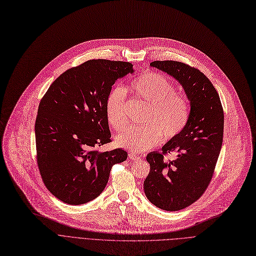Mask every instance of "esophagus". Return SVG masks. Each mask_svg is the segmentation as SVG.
I'll list each match as a JSON object with an SVG mask.
<instances>
[{"label":"esophagus","mask_w":256,"mask_h":256,"mask_svg":"<svg viewBox=\"0 0 256 256\" xmlns=\"http://www.w3.org/2000/svg\"><path fill=\"white\" fill-rule=\"evenodd\" d=\"M128 157H129V160H138L140 158V156H138L136 153H133V152H130L128 154Z\"/></svg>","instance_id":"1"}]
</instances>
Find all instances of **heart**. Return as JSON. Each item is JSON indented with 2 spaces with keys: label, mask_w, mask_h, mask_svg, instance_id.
<instances>
[{
  "label": "heart",
  "mask_w": 256,
  "mask_h": 256,
  "mask_svg": "<svg viewBox=\"0 0 256 256\" xmlns=\"http://www.w3.org/2000/svg\"><path fill=\"white\" fill-rule=\"evenodd\" d=\"M131 90L149 104L144 114V126H130L116 138V144L131 152L150 150L164 138L170 140L184 131L190 118V107L186 96L176 92L175 84L166 76L144 72L131 83ZM126 92L120 86L109 92L105 102L108 124L114 130L126 125Z\"/></svg>",
  "instance_id": "b5f03b06"
}]
</instances>
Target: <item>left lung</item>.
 <instances>
[{
    "label": "left lung",
    "mask_w": 256,
    "mask_h": 256,
    "mask_svg": "<svg viewBox=\"0 0 256 256\" xmlns=\"http://www.w3.org/2000/svg\"><path fill=\"white\" fill-rule=\"evenodd\" d=\"M150 66L174 77L190 102L184 131L170 140L162 152L147 155L150 173L144 182L152 204L177 212L197 201L210 186L223 142V107L212 83L198 68L173 60H157ZM171 152H177L178 157L166 161L164 156Z\"/></svg>",
    "instance_id": "1"
}]
</instances>
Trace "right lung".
<instances>
[{"mask_svg": "<svg viewBox=\"0 0 256 256\" xmlns=\"http://www.w3.org/2000/svg\"><path fill=\"white\" fill-rule=\"evenodd\" d=\"M125 62L92 59L62 72L40 100L35 120L36 160L46 188L70 205L88 203L105 188L123 149L99 152L110 142L105 102L114 82L133 72Z\"/></svg>", "mask_w": 256, "mask_h": 256, "instance_id": "1", "label": "right lung"}]
</instances>
